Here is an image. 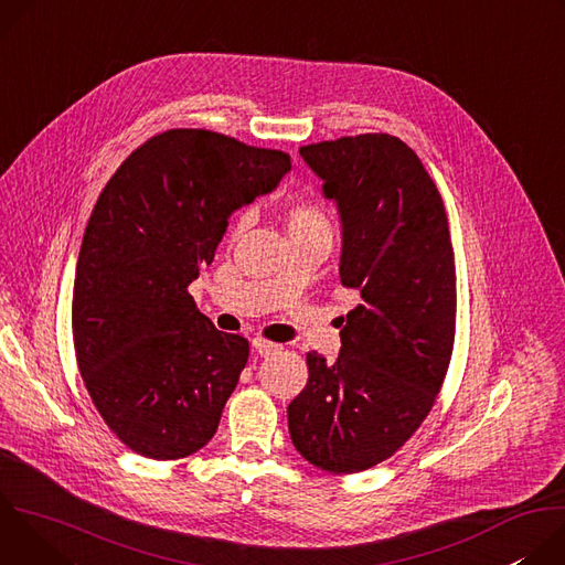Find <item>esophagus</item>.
<instances>
[{"label": "esophagus", "instance_id": "1", "mask_svg": "<svg viewBox=\"0 0 565 565\" xmlns=\"http://www.w3.org/2000/svg\"><path fill=\"white\" fill-rule=\"evenodd\" d=\"M281 347L275 344V342H268V340H253V351L259 355V358H270L279 351Z\"/></svg>", "mask_w": 565, "mask_h": 565}]
</instances>
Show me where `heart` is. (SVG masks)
Segmentation results:
<instances>
[{
	"label": "heart",
	"instance_id": "b5f03b06",
	"mask_svg": "<svg viewBox=\"0 0 565 565\" xmlns=\"http://www.w3.org/2000/svg\"><path fill=\"white\" fill-rule=\"evenodd\" d=\"M238 230H241V223L232 230V234H236ZM286 230L288 232H324V230L331 232V225L324 207L310 196H301V199H295L286 212Z\"/></svg>",
	"mask_w": 565,
	"mask_h": 565
}]
</instances>
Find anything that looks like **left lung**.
<instances>
[{"label":"left lung","instance_id":"obj_1","mask_svg":"<svg viewBox=\"0 0 565 565\" xmlns=\"http://www.w3.org/2000/svg\"><path fill=\"white\" fill-rule=\"evenodd\" d=\"M299 153L338 205L340 279L362 303L335 362L306 355L288 431L315 467L353 473L395 454L434 407L454 349V248L443 199L399 138L347 136Z\"/></svg>","mask_w":565,"mask_h":565}]
</instances>
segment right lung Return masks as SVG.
<instances>
[{
	"label": "right lung",
	"instance_id": "right-lung-1",
	"mask_svg": "<svg viewBox=\"0 0 565 565\" xmlns=\"http://www.w3.org/2000/svg\"><path fill=\"white\" fill-rule=\"evenodd\" d=\"M288 172L284 151L170 129L98 196L75 266L73 344L96 409L136 454L177 460L212 440L250 349L216 331L188 286L230 216Z\"/></svg>",
	"mask_w": 565,
	"mask_h": 565
}]
</instances>
